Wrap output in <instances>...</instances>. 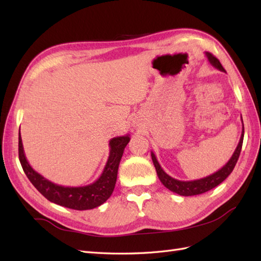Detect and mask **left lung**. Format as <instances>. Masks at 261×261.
Listing matches in <instances>:
<instances>
[{"label":"left lung","mask_w":261,"mask_h":261,"mask_svg":"<svg viewBox=\"0 0 261 261\" xmlns=\"http://www.w3.org/2000/svg\"><path fill=\"white\" fill-rule=\"evenodd\" d=\"M205 55H206V57H207L211 65L214 66L216 69H219L221 71H225L223 66L221 65L220 60L218 58L214 57L213 55L210 53H206ZM241 120H242V118H241ZM243 135H245V127H242V134H241L240 141H239V143H238L233 154H232V157L230 158L229 162L226 163L222 168L219 169L218 171H215V173L212 175L204 177V178H201V179H196V180L184 181V180H178V179L173 178V177H170L168 174L165 173L164 169L162 168V166L159 165L156 156H154V153L151 151L152 163L154 165V168H156L157 175L159 177L160 181H162L163 185L165 187H167L169 191L178 194V195H181V196L199 195V194H203L205 192L211 191L212 188L220 185L221 182H222L226 178V177H228L232 173V170H233L238 159H239L240 152H241Z\"/></svg>","instance_id":"1"}]
</instances>
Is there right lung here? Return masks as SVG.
<instances>
[{
  "instance_id": "1",
  "label": "right lung",
  "mask_w": 261,
  "mask_h": 261,
  "mask_svg": "<svg viewBox=\"0 0 261 261\" xmlns=\"http://www.w3.org/2000/svg\"><path fill=\"white\" fill-rule=\"evenodd\" d=\"M130 141L129 135L115 137L110 140V154L105 165L103 173L90 185L80 187H69L57 185L48 180L33 169L25 158L21 135L19 134V159L27 177L37 190L45 196L48 201L62 206L73 210H92L104 202L113 193L120 160L123 154L124 148Z\"/></svg>"
}]
</instances>
